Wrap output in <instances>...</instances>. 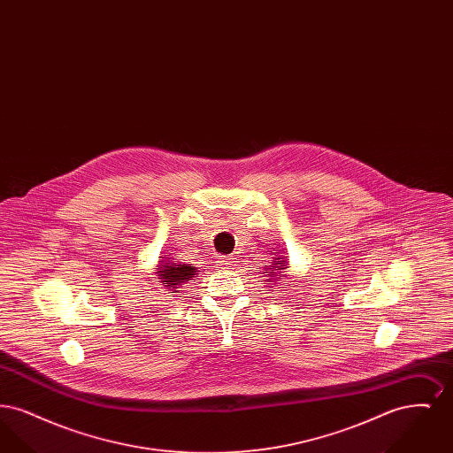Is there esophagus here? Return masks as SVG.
Instances as JSON below:
<instances>
[{
	"label": "esophagus",
	"mask_w": 453,
	"mask_h": 453,
	"mask_svg": "<svg viewBox=\"0 0 453 453\" xmlns=\"http://www.w3.org/2000/svg\"><path fill=\"white\" fill-rule=\"evenodd\" d=\"M233 265H234L233 257H220L219 258V266H222V268H231Z\"/></svg>",
	"instance_id": "34e87169"
}]
</instances>
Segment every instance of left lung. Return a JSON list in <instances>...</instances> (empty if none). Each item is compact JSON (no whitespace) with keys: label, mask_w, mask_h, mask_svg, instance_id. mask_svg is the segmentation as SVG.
Returning <instances> with one entry per match:
<instances>
[{"label":"left lung","mask_w":453,"mask_h":453,"mask_svg":"<svg viewBox=\"0 0 453 453\" xmlns=\"http://www.w3.org/2000/svg\"><path fill=\"white\" fill-rule=\"evenodd\" d=\"M285 270H288L287 257H275V259L272 261V265L265 266L263 273L268 277L266 281L270 283V287H273L277 281L280 280V275Z\"/></svg>","instance_id":"left-lung-1"}]
</instances>
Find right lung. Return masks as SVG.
Wrapping results in <instances>:
<instances>
[{
	"mask_svg": "<svg viewBox=\"0 0 453 453\" xmlns=\"http://www.w3.org/2000/svg\"><path fill=\"white\" fill-rule=\"evenodd\" d=\"M161 258L163 259L157 263V268L154 273L161 281V285H165V288L172 290V294H176L178 288L183 283L192 280L198 272L196 266H190L185 263H174L173 258H170V255H165Z\"/></svg>",
	"mask_w": 453,
	"mask_h": 453,
	"instance_id": "obj_1",
	"label": "right lung"
}]
</instances>
